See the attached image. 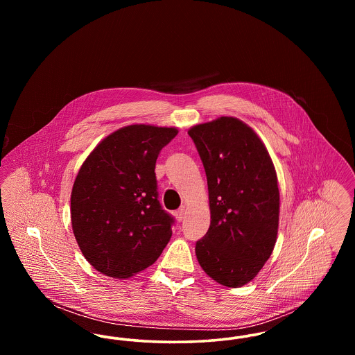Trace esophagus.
<instances>
[{"label":"esophagus","instance_id":"1","mask_svg":"<svg viewBox=\"0 0 355 355\" xmlns=\"http://www.w3.org/2000/svg\"><path fill=\"white\" fill-rule=\"evenodd\" d=\"M185 213H186V209L185 206H182L181 209H178L175 213H174V216H175V218H177V220H184V218H185Z\"/></svg>","mask_w":355,"mask_h":355}]
</instances>
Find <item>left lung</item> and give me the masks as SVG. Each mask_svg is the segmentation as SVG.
Wrapping results in <instances>:
<instances>
[{"label": "left lung", "mask_w": 355, "mask_h": 355, "mask_svg": "<svg viewBox=\"0 0 355 355\" xmlns=\"http://www.w3.org/2000/svg\"><path fill=\"white\" fill-rule=\"evenodd\" d=\"M209 189L210 227L196 243L203 271L216 282L241 287L270 258L278 233L279 190L268 149L234 117L193 126Z\"/></svg>", "instance_id": "1"}]
</instances>
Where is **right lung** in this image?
<instances>
[{
  "label": "right lung",
  "instance_id": "1",
  "mask_svg": "<svg viewBox=\"0 0 355 355\" xmlns=\"http://www.w3.org/2000/svg\"><path fill=\"white\" fill-rule=\"evenodd\" d=\"M175 128L130 125L87 155L70 197L71 227L86 261L102 274L129 278L168 245L174 218L158 201L155 161Z\"/></svg>",
  "mask_w": 355,
  "mask_h": 355
}]
</instances>
